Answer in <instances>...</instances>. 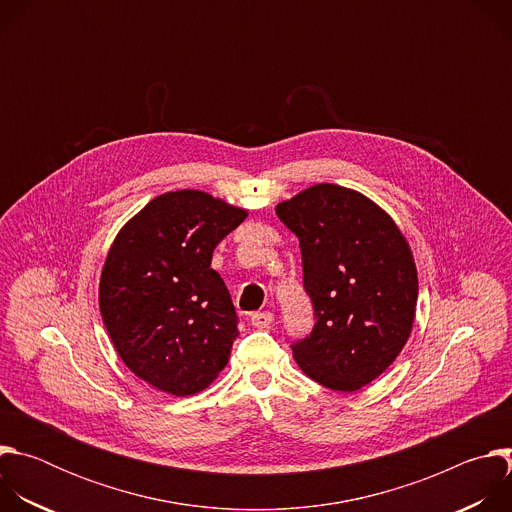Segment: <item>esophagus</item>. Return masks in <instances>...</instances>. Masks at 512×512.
Wrapping results in <instances>:
<instances>
[{
	"mask_svg": "<svg viewBox=\"0 0 512 512\" xmlns=\"http://www.w3.org/2000/svg\"><path fill=\"white\" fill-rule=\"evenodd\" d=\"M271 322H273V314L271 312H255V314H251V324L255 328H261V330L269 328Z\"/></svg>",
	"mask_w": 512,
	"mask_h": 512,
	"instance_id": "34e87169",
	"label": "esophagus"
}]
</instances>
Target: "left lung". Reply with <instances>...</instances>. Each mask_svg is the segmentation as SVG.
I'll return each instance as SVG.
<instances>
[{"label": "left lung", "instance_id": "left-lung-1", "mask_svg": "<svg viewBox=\"0 0 512 512\" xmlns=\"http://www.w3.org/2000/svg\"><path fill=\"white\" fill-rule=\"evenodd\" d=\"M300 241L314 328L291 342L316 383L352 393L403 350L417 304V269L391 216L362 194L318 184L275 208Z\"/></svg>", "mask_w": 512, "mask_h": 512}]
</instances>
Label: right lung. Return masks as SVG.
Wrapping results in <instances>:
<instances>
[{
    "label": "right lung",
    "instance_id": "add662e5",
    "mask_svg": "<svg viewBox=\"0 0 512 512\" xmlns=\"http://www.w3.org/2000/svg\"><path fill=\"white\" fill-rule=\"evenodd\" d=\"M247 212L206 192L178 190L145 204L109 249L99 306L131 373L186 397L229 362L239 318L212 251Z\"/></svg>",
    "mask_w": 512,
    "mask_h": 512
}]
</instances>
